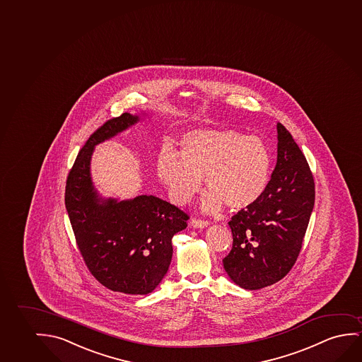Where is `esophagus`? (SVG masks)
Instances as JSON below:
<instances>
[{
	"label": "esophagus",
	"mask_w": 362,
	"mask_h": 362,
	"mask_svg": "<svg viewBox=\"0 0 362 362\" xmlns=\"http://www.w3.org/2000/svg\"><path fill=\"white\" fill-rule=\"evenodd\" d=\"M209 224L207 221H202V219L194 218L191 219V222H189V226H191L192 228H206Z\"/></svg>",
	"instance_id": "esophagus-1"
}]
</instances>
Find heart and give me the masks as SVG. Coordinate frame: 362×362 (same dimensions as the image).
Listing matches in <instances>:
<instances>
[{
	"mask_svg": "<svg viewBox=\"0 0 362 362\" xmlns=\"http://www.w3.org/2000/svg\"><path fill=\"white\" fill-rule=\"evenodd\" d=\"M156 173L176 204H189L204 177L209 189L201 202L204 212L214 214L224 206L242 211L268 189L272 155L259 136L232 129H199L185 134L178 153L170 148L160 151Z\"/></svg>",
	"mask_w": 362,
	"mask_h": 362,
	"instance_id": "heart-1",
	"label": "heart"
}]
</instances>
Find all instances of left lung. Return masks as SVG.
Returning <instances> with one entry per match:
<instances>
[{"label":"left lung","mask_w":362,"mask_h":362,"mask_svg":"<svg viewBox=\"0 0 362 362\" xmlns=\"http://www.w3.org/2000/svg\"><path fill=\"white\" fill-rule=\"evenodd\" d=\"M276 139V165L265 194L228 222L233 247L223 268L235 284L247 291L272 286L289 273L315 202V185L305 156L280 122Z\"/></svg>","instance_id":"1"}]
</instances>
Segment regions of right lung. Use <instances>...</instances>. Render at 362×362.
Masks as SVG:
<instances>
[{
	"instance_id": "right-lung-1",
	"label": "right lung",
	"mask_w": 362,
	"mask_h": 362,
	"mask_svg": "<svg viewBox=\"0 0 362 362\" xmlns=\"http://www.w3.org/2000/svg\"><path fill=\"white\" fill-rule=\"evenodd\" d=\"M148 115L124 112L99 127L78 153L66 186V212L90 273L107 289L132 296L158 288L173 259L171 240L187 227L189 216L153 194L103 197L93 184L90 163L97 145Z\"/></svg>"
}]
</instances>
